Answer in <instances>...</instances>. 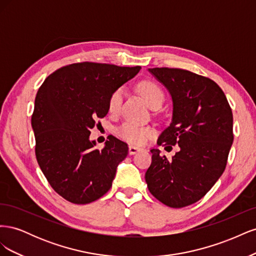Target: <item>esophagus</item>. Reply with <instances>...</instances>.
<instances>
[{
  "label": "esophagus",
  "instance_id": "1",
  "mask_svg": "<svg viewBox=\"0 0 256 256\" xmlns=\"http://www.w3.org/2000/svg\"><path fill=\"white\" fill-rule=\"evenodd\" d=\"M141 150H143V148H140V147L132 146V145L129 146V154H136V152H141Z\"/></svg>",
  "mask_w": 256,
  "mask_h": 256
}]
</instances>
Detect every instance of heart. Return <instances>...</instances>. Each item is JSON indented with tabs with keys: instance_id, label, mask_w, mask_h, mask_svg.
I'll list each match as a JSON object with an SVG mask.
<instances>
[{
	"instance_id": "1",
	"label": "heart",
	"mask_w": 256,
	"mask_h": 256,
	"mask_svg": "<svg viewBox=\"0 0 256 256\" xmlns=\"http://www.w3.org/2000/svg\"><path fill=\"white\" fill-rule=\"evenodd\" d=\"M138 90L150 106L154 104H162L164 99V94L157 83L152 81H143L138 85ZM122 99V90L118 88L113 92L109 100L110 112H116L120 109ZM118 136L131 144L142 145L147 138L154 134L152 128L148 126H141L134 122H126L118 129Z\"/></svg>"
}]
</instances>
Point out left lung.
<instances>
[{
  "label": "left lung",
  "instance_id": "obj_1",
  "mask_svg": "<svg viewBox=\"0 0 256 256\" xmlns=\"http://www.w3.org/2000/svg\"><path fill=\"white\" fill-rule=\"evenodd\" d=\"M148 72L172 98L171 124L161 132L158 144H178L180 150L168 160L152 148L145 180L161 203L182 208L202 198L226 170L234 140L233 114L212 80L180 68Z\"/></svg>",
  "mask_w": 256,
  "mask_h": 256
}]
</instances>
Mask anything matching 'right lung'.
<instances>
[{
    "label": "right lung",
    "instance_id": "add662e5",
    "mask_svg": "<svg viewBox=\"0 0 256 256\" xmlns=\"http://www.w3.org/2000/svg\"><path fill=\"white\" fill-rule=\"evenodd\" d=\"M140 69L72 64L51 74L38 90L32 115L37 162L54 191L69 202L88 204L110 190L128 146L111 136L102 150H95L90 130L109 112L113 92Z\"/></svg>",
    "mask_w": 256,
    "mask_h": 256
}]
</instances>
